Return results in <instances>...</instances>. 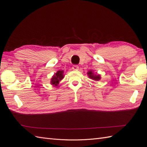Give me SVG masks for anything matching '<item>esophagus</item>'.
Masks as SVG:
<instances>
[{"mask_svg": "<svg viewBox=\"0 0 147 147\" xmlns=\"http://www.w3.org/2000/svg\"><path fill=\"white\" fill-rule=\"evenodd\" d=\"M72 69L73 70H78V69H79V66H78V65H73Z\"/></svg>", "mask_w": 147, "mask_h": 147, "instance_id": "obj_1", "label": "esophagus"}]
</instances>
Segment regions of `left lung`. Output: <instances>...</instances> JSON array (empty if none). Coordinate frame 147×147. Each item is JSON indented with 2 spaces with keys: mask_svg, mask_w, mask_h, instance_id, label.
I'll use <instances>...</instances> for the list:
<instances>
[{
  "mask_svg": "<svg viewBox=\"0 0 147 147\" xmlns=\"http://www.w3.org/2000/svg\"><path fill=\"white\" fill-rule=\"evenodd\" d=\"M88 76H89V78H90L91 79H92V80H94V81L100 80V78H101L100 75L94 74L91 71H90L88 73Z\"/></svg>",
  "mask_w": 147,
  "mask_h": 147,
  "instance_id": "left-lung-1",
  "label": "left lung"
}]
</instances>
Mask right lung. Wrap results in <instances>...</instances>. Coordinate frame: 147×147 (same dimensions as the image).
<instances>
[{
    "label": "right lung",
    "instance_id": "add662e5",
    "mask_svg": "<svg viewBox=\"0 0 147 147\" xmlns=\"http://www.w3.org/2000/svg\"><path fill=\"white\" fill-rule=\"evenodd\" d=\"M63 72V71H58L53 76L52 79H51V83L54 85V86H57L59 82L64 78Z\"/></svg>",
    "mask_w": 147,
    "mask_h": 147
}]
</instances>
